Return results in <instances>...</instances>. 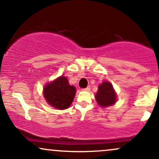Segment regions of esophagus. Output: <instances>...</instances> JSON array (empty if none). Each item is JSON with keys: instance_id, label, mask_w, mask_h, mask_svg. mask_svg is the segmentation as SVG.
<instances>
[{"instance_id": "1", "label": "esophagus", "mask_w": 159, "mask_h": 159, "mask_svg": "<svg viewBox=\"0 0 159 159\" xmlns=\"http://www.w3.org/2000/svg\"><path fill=\"white\" fill-rule=\"evenodd\" d=\"M90 90V87H86V88L83 89V90H85V91H89Z\"/></svg>"}]
</instances>
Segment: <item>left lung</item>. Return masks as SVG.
Here are the masks:
<instances>
[{
	"mask_svg": "<svg viewBox=\"0 0 159 159\" xmlns=\"http://www.w3.org/2000/svg\"><path fill=\"white\" fill-rule=\"evenodd\" d=\"M116 93L111 83L105 81L98 86L96 99L100 106L107 107L114 105L116 102Z\"/></svg>",
	"mask_w": 159,
	"mask_h": 159,
	"instance_id": "1",
	"label": "left lung"
}]
</instances>
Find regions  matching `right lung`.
<instances>
[{
  "label": "right lung",
  "instance_id": "obj_1",
  "mask_svg": "<svg viewBox=\"0 0 159 159\" xmlns=\"http://www.w3.org/2000/svg\"><path fill=\"white\" fill-rule=\"evenodd\" d=\"M75 95V88L69 85L66 77L61 76L44 88V96L52 106L63 110L69 107Z\"/></svg>",
  "mask_w": 159,
  "mask_h": 159
}]
</instances>
